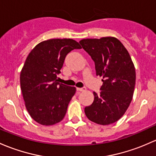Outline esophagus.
Wrapping results in <instances>:
<instances>
[{"instance_id": "esophagus-1", "label": "esophagus", "mask_w": 156, "mask_h": 156, "mask_svg": "<svg viewBox=\"0 0 156 156\" xmlns=\"http://www.w3.org/2000/svg\"><path fill=\"white\" fill-rule=\"evenodd\" d=\"M77 90H78V91H81V92L85 91V90H86V87H81V88L78 87V88H77Z\"/></svg>"}]
</instances>
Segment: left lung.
I'll return each instance as SVG.
<instances>
[{"mask_svg":"<svg viewBox=\"0 0 156 156\" xmlns=\"http://www.w3.org/2000/svg\"><path fill=\"white\" fill-rule=\"evenodd\" d=\"M83 50L95 63L96 75L102 77L99 94L84 108L87 117L100 125L117 122L132 101L135 86V69L129 52L114 37L80 41Z\"/></svg>","mask_w":156,"mask_h":156,"instance_id":"1","label":"left lung"}]
</instances>
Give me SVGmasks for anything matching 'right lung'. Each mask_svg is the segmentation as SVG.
<instances>
[{"label": "right lung", "instance_id": "1", "mask_svg": "<svg viewBox=\"0 0 156 156\" xmlns=\"http://www.w3.org/2000/svg\"><path fill=\"white\" fill-rule=\"evenodd\" d=\"M72 39H52L36 45L25 60L20 83L30 117L43 126L55 125L63 119L76 88L57 82L66 55L81 49Z\"/></svg>", "mask_w": 156, "mask_h": 156}]
</instances>
